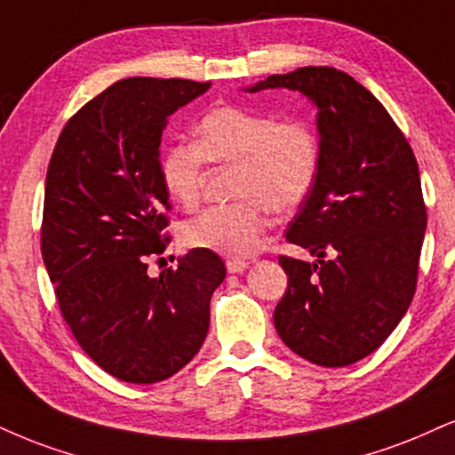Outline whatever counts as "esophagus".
<instances>
[{
  "label": "esophagus",
  "instance_id": "esophagus-1",
  "mask_svg": "<svg viewBox=\"0 0 455 455\" xmlns=\"http://www.w3.org/2000/svg\"><path fill=\"white\" fill-rule=\"evenodd\" d=\"M226 267H228L229 274H240V272H244L246 267H249V261H244V259H228L226 261Z\"/></svg>",
  "mask_w": 455,
  "mask_h": 455
}]
</instances>
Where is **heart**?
Instances as JSON below:
<instances>
[{"label": "heart", "mask_w": 455, "mask_h": 455, "mask_svg": "<svg viewBox=\"0 0 455 455\" xmlns=\"http://www.w3.org/2000/svg\"><path fill=\"white\" fill-rule=\"evenodd\" d=\"M204 162L234 166L229 192L238 200L200 211L183 226L194 249L246 257L270 226V209L291 212L312 194L321 172V137L301 117L278 120L243 105H217L196 124V143L171 145L160 158V183L172 202L194 209Z\"/></svg>", "instance_id": "heart-1"}]
</instances>
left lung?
Instances as JSON below:
<instances>
[{
	"label": "left lung",
	"instance_id": "obj_1",
	"mask_svg": "<svg viewBox=\"0 0 455 455\" xmlns=\"http://www.w3.org/2000/svg\"><path fill=\"white\" fill-rule=\"evenodd\" d=\"M289 88L318 108L323 162L287 240L314 263L280 255L289 276L274 310L280 339L321 367H346L384 344L418 284L426 204L411 145L384 105L333 67H301L251 86Z\"/></svg>",
	"mask_w": 455,
	"mask_h": 455
}]
</instances>
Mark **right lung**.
<instances>
[{
  "mask_svg": "<svg viewBox=\"0 0 455 455\" xmlns=\"http://www.w3.org/2000/svg\"><path fill=\"white\" fill-rule=\"evenodd\" d=\"M209 86L177 77L111 84L67 122L50 158L44 263L73 338L122 382H162L192 361L226 278L221 257L204 249L148 274L149 257L168 244L162 131Z\"/></svg>",
  "mask_w": 455,
  "mask_h": 455,
  "instance_id": "add662e5",
  "label": "right lung"
}]
</instances>
